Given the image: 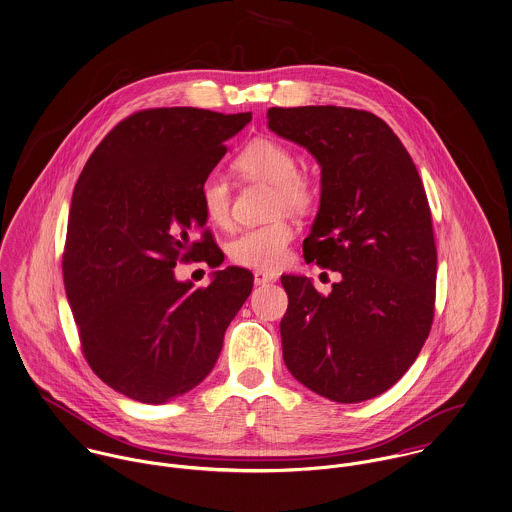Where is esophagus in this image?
<instances>
[{"label": "esophagus", "instance_id": "1", "mask_svg": "<svg viewBox=\"0 0 512 512\" xmlns=\"http://www.w3.org/2000/svg\"><path fill=\"white\" fill-rule=\"evenodd\" d=\"M253 279H255V284L261 286V284L275 283V281H277V275L267 273V271H255Z\"/></svg>", "mask_w": 512, "mask_h": 512}]
</instances>
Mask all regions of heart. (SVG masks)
Listing matches in <instances>:
<instances>
[{
  "label": "heart",
  "mask_w": 512,
  "mask_h": 512,
  "mask_svg": "<svg viewBox=\"0 0 512 512\" xmlns=\"http://www.w3.org/2000/svg\"><path fill=\"white\" fill-rule=\"evenodd\" d=\"M235 167L247 178L275 186V214L284 210L292 214H306L316 204V184L310 176L298 171L296 155L275 139L261 137L245 145L235 157ZM200 206L210 224L228 228L231 224V188L224 174L210 172L202 180ZM294 233V226L284 218L263 226L245 228L229 241V259L239 267L275 271L286 263Z\"/></svg>",
  "instance_id": "b5f03b06"
}]
</instances>
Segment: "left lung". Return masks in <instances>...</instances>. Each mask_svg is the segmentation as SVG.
<instances>
[{
    "label": "left lung",
    "instance_id": "1",
    "mask_svg": "<svg viewBox=\"0 0 512 512\" xmlns=\"http://www.w3.org/2000/svg\"><path fill=\"white\" fill-rule=\"evenodd\" d=\"M269 127L322 167L320 212L304 259L341 275L324 296L283 275L288 371L334 402L383 395L408 371L436 310V241L426 190L395 131L340 106L271 108Z\"/></svg>",
    "mask_w": 512,
    "mask_h": 512
}]
</instances>
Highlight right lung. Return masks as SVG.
<instances>
[{"mask_svg":"<svg viewBox=\"0 0 512 512\" xmlns=\"http://www.w3.org/2000/svg\"><path fill=\"white\" fill-rule=\"evenodd\" d=\"M249 121L198 108L135 112L102 139L76 182L64 288L88 365L125 397L163 404L202 383L251 294L253 275L241 267L198 288L174 279L176 263H224L200 184Z\"/></svg>","mask_w":512,"mask_h":512,"instance_id":"1","label":"right lung"}]
</instances>
